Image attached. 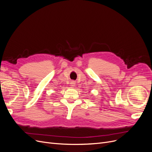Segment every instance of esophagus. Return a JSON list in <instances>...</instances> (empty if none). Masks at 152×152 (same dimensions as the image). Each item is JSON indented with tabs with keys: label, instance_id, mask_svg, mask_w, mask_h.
Here are the masks:
<instances>
[{
	"label": "esophagus",
	"instance_id": "obj_1",
	"mask_svg": "<svg viewBox=\"0 0 152 152\" xmlns=\"http://www.w3.org/2000/svg\"><path fill=\"white\" fill-rule=\"evenodd\" d=\"M75 82L74 81H73V82H72V83H71V86H72V87H73L75 86Z\"/></svg>",
	"mask_w": 152,
	"mask_h": 152
}]
</instances>
